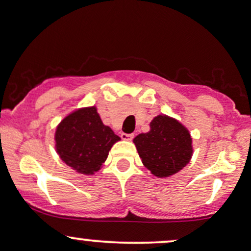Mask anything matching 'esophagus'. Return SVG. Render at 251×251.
<instances>
[{
	"label": "esophagus",
	"mask_w": 251,
	"mask_h": 251,
	"mask_svg": "<svg viewBox=\"0 0 251 251\" xmlns=\"http://www.w3.org/2000/svg\"><path fill=\"white\" fill-rule=\"evenodd\" d=\"M121 137H122V140L131 141L132 138H134V134H126V132H122V134H121Z\"/></svg>",
	"instance_id": "esophagus-1"
}]
</instances>
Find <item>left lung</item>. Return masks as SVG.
Here are the masks:
<instances>
[{
	"label": "left lung",
	"instance_id": "8db88e82",
	"mask_svg": "<svg viewBox=\"0 0 251 251\" xmlns=\"http://www.w3.org/2000/svg\"><path fill=\"white\" fill-rule=\"evenodd\" d=\"M134 143L143 165L159 178L180 171L193 153L190 132L180 122L166 115L154 117L150 131L136 136Z\"/></svg>",
	"mask_w": 251,
	"mask_h": 251
}]
</instances>
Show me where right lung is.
<instances>
[{
  "label": "right lung",
  "mask_w": 251,
  "mask_h": 251,
  "mask_svg": "<svg viewBox=\"0 0 251 251\" xmlns=\"http://www.w3.org/2000/svg\"><path fill=\"white\" fill-rule=\"evenodd\" d=\"M55 149L63 162L82 175H93L106 162L108 153L121 138L104 126L97 108L71 113L57 126Z\"/></svg>",
  "instance_id": "add662e5"
}]
</instances>
